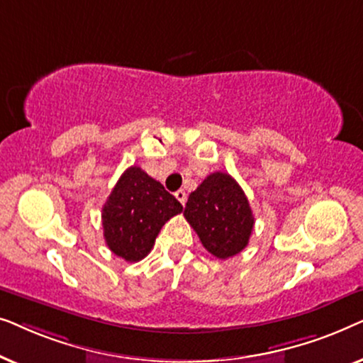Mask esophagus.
<instances>
[{"instance_id":"34e87169","label":"esophagus","mask_w":363,"mask_h":363,"mask_svg":"<svg viewBox=\"0 0 363 363\" xmlns=\"http://www.w3.org/2000/svg\"><path fill=\"white\" fill-rule=\"evenodd\" d=\"M175 196H177V200L182 203V205H185V203H186V191L185 190L175 191Z\"/></svg>"}]
</instances>
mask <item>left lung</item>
<instances>
[{"label":"left lung","instance_id":"1","mask_svg":"<svg viewBox=\"0 0 363 363\" xmlns=\"http://www.w3.org/2000/svg\"><path fill=\"white\" fill-rule=\"evenodd\" d=\"M183 215L205 250L218 259H228L245 250L255 226L245 191L235 178L223 172L208 175L190 193Z\"/></svg>","mask_w":363,"mask_h":363}]
</instances>
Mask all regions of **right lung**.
<instances>
[{
    "instance_id": "1",
    "label": "right lung",
    "mask_w": 363,
    "mask_h": 363,
    "mask_svg": "<svg viewBox=\"0 0 363 363\" xmlns=\"http://www.w3.org/2000/svg\"><path fill=\"white\" fill-rule=\"evenodd\" d=\"M183 211L182 203L140 167L122 173L102 208L104 238L113 255L127 262L145 257L162 226Z\"/></svg>"
}]
</instances>
